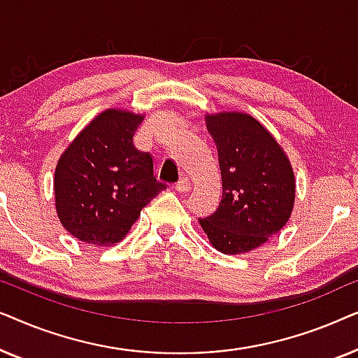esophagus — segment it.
<instances>
[{"label": "esophagus", "instance_id": "34e87169", "mask_svg": "<svg viewBox=\"0 0 358 358\" xmlns=\"http://www.w3.org/2000/svg\"><path fill=\"white\" fill-rule=\"evenodd\" d=\"M176 187V190H178V192H182V194H185V192H189L190 190V180H189V178H180V180L178 184L174 185Z\"/></svg>", "mask_w": 358, "mask_h": 358}]
</instances>
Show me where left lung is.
<instances>
[{
	"label": "left lung",
	"instance_id": "obj_1",
	"mask_svg": "<svg viewBox=\"0 0 358 358\" xmlns=\"http://www.w3.org/2000/svg\"><path fill=\"white\" fill-rule=\"evenodd\" d=\"M218 150L223 195L217 212L200 218L210 243L223 254L261 246L285 227L295 200V178L280 145L248 114L208 115Z\"/></svg>",
	"mask_w": 358,
	"mask_h": 358
}]
</instances>
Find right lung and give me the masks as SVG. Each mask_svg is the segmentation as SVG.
I'll use <instances>...</instances> for the list:
<instances>
[{
    "label": "right lung",
    "mask_w": 358,
    "mask_h": 358,
    "mask_svg": "<svg viewBox=\"0 0 358 358\" xmlns=\"http://www.w3.org/2000/svg\"><path fill=\"white\" fill-rule=\"evenodd\" d=\"M141 120V115L125 110L102 112L58 161V218L83 243H119L141 208L166 189L155 176L153 156L134 143Z\"/></svg>",
    "instance_id": "add662e5"
}]
</instances>
